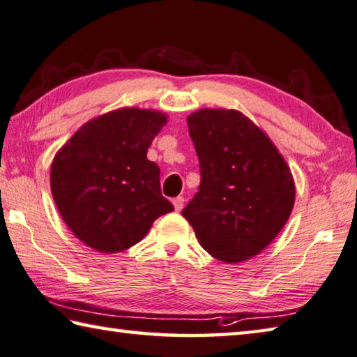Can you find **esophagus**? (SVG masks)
I'll return each instance as SVG.
<instances>
[{"instance_id":"obj_1","label":"esophagus","mask_w":357,"mask_h":357,"mask_svg":"<svg viewBox=\"0 0 357 357\" xmlns=\"http://www.w3.org/2000/svg\"><path fill=\"white\" fill-rule=\"evenodd\" d=\"M172 204H174V208H175V211H180L183 208V204H185V199L182 197V196H178V197H175L174 201H172Z\"/></svg>"}]
</instances>
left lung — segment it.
<instances>
[{
	"label": "left lung",
	"mask_w": 357,
	"mask_h": 357,
	"mask_svg": "<svg viewBox=\"0 0 357 357\" xmlns=\"http://www.w3.org/2000/svg\"><path fill=\"white\" fill-rule=\"evenodd\" d=\"M201 162V186L183 208L201 246L238 264L276 238L295 205V180L264 130L236 109L204 108L186 117Z\"/></svg>",
	"instance_id": "1"
}]
</instances>
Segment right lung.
Masks as SVG:
<instances>
[{
    "instance_id": "1",
    "label": "right lung",
    "mask_w": 357,
    "mask_h": 357,
    "mask_svg": "<svg viewBox=\"0 0 357 357\" xmlns=\"http://www.w3.org/2000/svg\"><path fill=\"white\" fill-rule=\"evenodd\" d=\"M167 122L161 111L121 108L91 119L54 155L50 186L62 220L103 254L139 243L172 204L147 149Z\"/></svg>"
}]
</instances>
